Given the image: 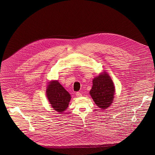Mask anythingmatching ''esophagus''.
Wrapping results in <instances>:
<instances>
[{"label": "esophagus", "instance_id": "esophagus-1", "mask_svg": "<svg viewBox=\"0 0 155 155\" xmlns=\"http://www.w3.org/2000/svg\"><path fill=\"white\" fill-rule=\"evenodd\" d=\"M76 95L77 97H81V96H82V93H80L79 92H77L76 93Z\"/></svg>", "mask_w": 155, "mask_h": 155}]
</instances>
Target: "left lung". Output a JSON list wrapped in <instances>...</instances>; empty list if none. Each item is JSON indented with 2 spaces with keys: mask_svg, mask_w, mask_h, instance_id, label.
<instances>
[{
  "mask_svg": "<svg viewBox=\"0 0 155 155\" xmlns=\"http://www.w3.org/2000/svg\"><path fill=\"white\" fill-rule=\"evenodd\" d=\"M90 94L96 104L101 109H105L110 106L114 94V83L110 76L104 73L94 78Z\"/></svg>",
  "mask_w": 155,
  "mask_h": 155,
  "instance_id": "left-lung-1",
  "label": "left lung"
}]
</instances>
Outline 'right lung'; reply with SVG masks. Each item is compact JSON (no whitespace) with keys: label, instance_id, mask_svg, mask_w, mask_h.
<instances>
[{"label":"right lung","instance_id":"add662e5","mask_svg":"<svg viewBox=\"0 0 155 155\" xmlns=\"http://www.w3.org/2000/svg\"><path fill=\"white\" fill-rule=\"evenodd\" d=\"M46 90L47 97L51 106L56 111L63 113L71 101L70 94L57 81L49 83Z\"/></svg>","mask_w":155,"mask_h":155}]
</instances>
